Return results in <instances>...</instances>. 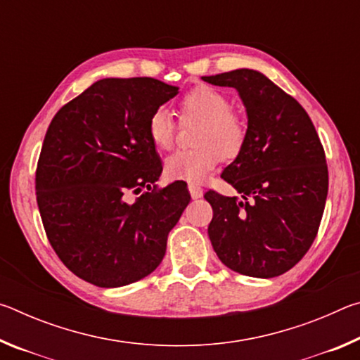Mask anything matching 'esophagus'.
<instances>
[{
  "label": "esophagus",
  "instance_id": "esophagus-1",
  "mask_svg": "<svg viewBox=\"0 0 360 360\" xmlns=\"http://www.w3.org/2000/svg\"><path fill=\"white\" fill-rule=\"evenodd\" d=\"M188 192H191V197L193 200H198L203 197V188L197 184H188Z\"/></svg>",
  "mask_w": 360,
  "mask_h": 360
}]
</instances>
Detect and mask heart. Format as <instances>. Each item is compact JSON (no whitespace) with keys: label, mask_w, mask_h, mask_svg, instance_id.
I'll return each instance as SVG.
<instances>
[{"label":"heart","mask_w":360,"mask_h":360,"mask_svg":"<svg viewBox=\"0 0 360 360\" xmlns=\"http://www.w3.org/2000/svg\"><path fill=\"white\" fill-rule=\"evenodd\" d=\"M184 120H200L195 133L197 148L176 150L165 160L167 176L172 179L200 182L222 158H233L245 146L246 127L231 112V101L221 90L200 85L179 101ZM148 135L155 148L167 150L174 143L176 124L165 106L155 108L148 120Z\"/></svg>","instance_id":"obj_1"}]
</instances>
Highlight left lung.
I'll return each instance as SVG.
<instances>
[{
    "label": "left lung",
    "instance_id": "8db88e82",
    "mask_svg": "<svg viewBox=\"0 0 360 360\" xmlns=\"http://www.w3.org/2000/svg\"><path fill=\"white\" fill-rule=\"evenodd\" d=\"M202 79L233 87L248 117L245 146L221 174L241 200L205 195L214 211L211 245L222 264L241 275H283L313 245L324 212L328 173L318 133L300 103L260 71Z\"/></svg>",
    "mask_w": 360,
    "mask_h": 360
}]
</instances>
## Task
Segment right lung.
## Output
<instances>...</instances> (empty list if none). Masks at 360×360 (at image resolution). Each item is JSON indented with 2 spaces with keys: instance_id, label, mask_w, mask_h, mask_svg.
Here are the masks:
<instances>
[{
  "instance_id": "right-lung-1",
  "label": "right lung",
  "mask_w": 360,
  "mask_h": 360,
  "mask_svg": "<svg viewBox=\"0 0 360 360\" xmlns=\"http://www.w3.org/2000/svg\"><path fill=\"white\" fill-rule=\"evenodd\" d=\"M179 87L152 77H106L65 105L49 125L36 169L47 238L68 270L98 288L150 275L191 195L178 182L150 191L162 163L148 135L155 108Z\"/></svg>"
}]
</instances>
